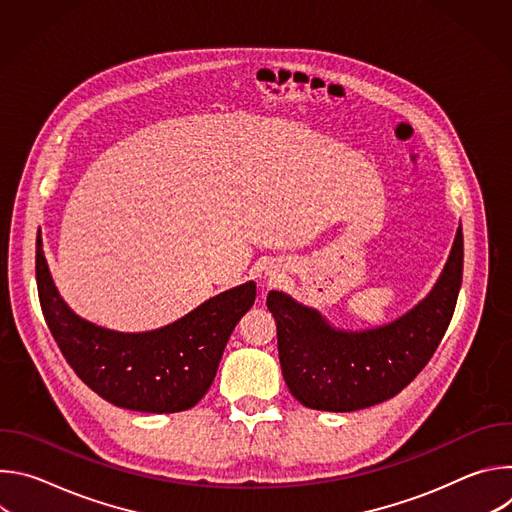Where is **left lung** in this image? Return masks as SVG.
Here are the masks:
<instances>
[{"instance_id":"obj_1","label":"left lung","mask_w":512,"mask_h":512,"mask_svg":"<svg viewBox=\"0 0 512 512\" xmlns=\"http://www.w3.org/2000/svg\"><path fill=\"white\" fill-rule=\"evenodd\" d=\"M464 237L458 227L448 263L413 310L371 330H338L314 308L269 291L281 373L289 393L320 411H356L401 393L440 346L458 302Z\"/></svg>"}]
</instances>
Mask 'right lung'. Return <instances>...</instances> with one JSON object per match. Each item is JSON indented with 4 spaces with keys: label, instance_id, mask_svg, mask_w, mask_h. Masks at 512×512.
<instances>
[{
    "label": "right lung",
    "instance_id": "add662e5",
    "mask_svg": "<svg viewBox=\"0 0 512 512\" xmlns=\"http://www.w3.org/2000/svg\"><path fill=\"white\" fill-rule=\"evenodd\" d=\"M36 283L44 320L77 377L105 401L143 413L194 407L210 389L241 316L255 304V281L223 291L152 332H115L83 320L58 296L42 239Z\"/></svg>",
    "mask_w": 512,
    "mask_h": 512
}]
</instances>
